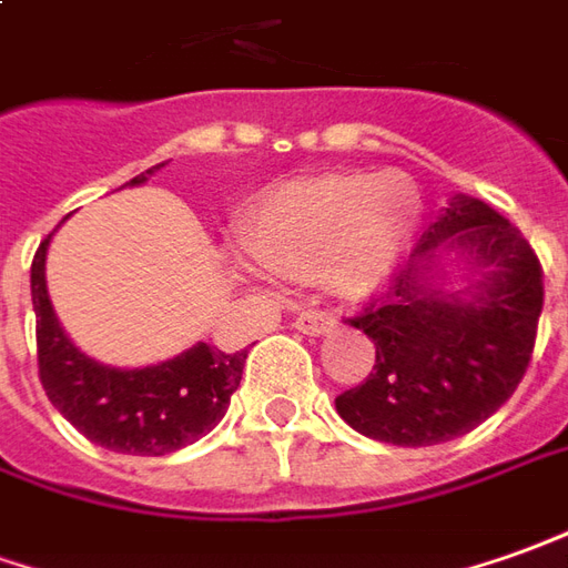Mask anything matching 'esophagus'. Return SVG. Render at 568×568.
I'll return each mask as SVG.
<instances>
[{
	"label": "esophagus",
	"instance_id": "34e87169",
	"mask_svg": "<svg viewBox=\"0 0 568 568\" xmlns=\"http://www.w3.org/2000/svg\"><path fill=\"white\" fill-rule=\"evenodd\" d=\"M293 327L300 331V334H306V336H324V334H331L336 327V318L331 315V312H303L296 322H293Z\"/></svg>",
	"mask_w": 568,
	"mask_h": 568
}]
</instances>
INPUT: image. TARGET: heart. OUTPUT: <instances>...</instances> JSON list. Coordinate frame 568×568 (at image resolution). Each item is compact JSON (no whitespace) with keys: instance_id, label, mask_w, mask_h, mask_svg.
Instances as JSON below:
<instances>
[{"instance_id":"obj_1","label":"heart","mask_w":568,"mask_h":568,"mask_svg":"<svg viewBox=\"0 0 568 568\" xmlns=\"http://www.w3.org/2000/svg\"><path fill=\"white\" fill-rule=\"evenodd\" d=\"M393 172L327 175L272 191L241 225L246 256L281 277H318L346 300L381 293L405 256L410 206Z\"/></svg>"}]
</instances>
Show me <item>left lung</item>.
<instances>
[{"instance_id": "left-lung-1", "label": "left lung", "mask_w": 568, "mask_h": 568, "mask_svg": "<svg viewBox=\"0 0 568 568\" xmlns=\"http://www.w3.org/2000/svg\"><path fill=\"white\" fill-rule=\"evenodd\" d=\"M541 306L529 241L486 201L455 194L389 291L349 322L377 346V365L336 396V414L367 439L402 448L470 433L516 393Z\"/></svg>"}]
</instances>
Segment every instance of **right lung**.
I'll return each instance as SVG.
<instances>
[{
  "label": "right lung",
  "mask_w": 568,
  "mask_h": 568,
  "mask_svg": "<svg viewBox=\"0 0 568 568\" xmlns=\"http://www.w3.org/2000/svg\"><path fill=\"white\" fill-rule=\"evenodd\" d=\"M160 166L144 170L126 185H144ZM52 234L39 244L30 268L39 381L49 402L85 439L120 455L160 457L206 436L225 417L241 386L246 349L229 355L210 343H194L158 365H101L77 349L54 315L45 287Z\"/></svg>",
  "instance_id": "1"
}]
</instances>
